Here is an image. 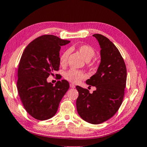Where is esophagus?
Returning <instances> with one entry per match:
<instances>
[{
	"mask_svg": "<svg viewBox=\"0 0 147 147\" xmlns=\"http://www.w3.org/2000/svg\"><path fill=\"white\" fill-rule=\"evenodd\" d=\"M70 87H71V88H75V85H74V84H70Z\"/></svg>",
	"mask_w": 147,
	"mask_h": 147,
	"instance_id": "34e87169",
	"label": "esophagus"
}]
</instances>
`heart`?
Here are the masks:
<instances>
[{"label": "heart", "instance_id": "obj_1", "mask_svg": "<svg viewBox=\"0 0 147 147\" xmlns=\"http://www.w3.org/2000/svg\"><path fill=\"white\" fill-rule=\"evenodd\" d=\"M78 52L81 55L82 57L84 58L85 60L87 61L88 65L89 67H93L94 65V62L90 61V60L94 57L96 54V51L91 46L89 45H82L78 47ZM69 55V51L66 50L60 55L59 58L60 65L62 67H64L67 63V59ZM65 79L69 82L72 83H78L81 81L82 79L86 77L85 74L82 71L75 70V69H70L66 71L64 73Z\"/></svg>", "mask_w": 147, "mask_h": 147}]
</instances>
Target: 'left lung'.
I'll use <instances>...</instances> for the list:
<instances>
[{"label": "left lung", "mask_w": 147, "mask_h": 147, "mask_svg": "<svg viewBox=\"0 0 147 147\" xmlns=\"http://www.w3.org/2000/svg\"><path fill=\"white\" fill-rule=\"evenodd\" d=\"M101 47V63L95 74L86 81L96 89L92 93L76 86L79 95L76 108L81 118L89 123L100 124L112 118L123 102L127 81L123 58L113 42L100 34L92 35Z\"/></svg>", "instance_id": "left-lung-1"}]
</instances>
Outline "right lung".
I'll return each mask as SVG.
<instances>
[{
    "label": "right lung",
    "instance_id": "1",
    "mask_svg": "<svg viewBox=\"0 0 147 147\" xmlns=\"http://www.w3.org/2000/svg\"><path fill=\"white\" fill-rule=\"evenodd\" d=\"M70 41L44 34L26 47L18 67L17 90L28 113L38 120H46L57 113L59 103L69 88L65 80L55 85L47 78L59 70L60 50Z\"/></svg>",
    "mask_w": 147,
    "mask_h": 147
}]
</instances>
